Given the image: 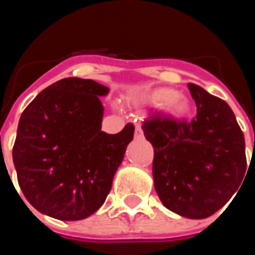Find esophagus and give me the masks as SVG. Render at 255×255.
I'll use <instances>...</instances> for the list:
<instances>
[{
  "mask_svg": "<svg viewBox=\"0 0 255 255\" xmlns=\"http://www.w3.org/2000/svg\"><path fill=\"white\" fill-rule=\"evenodd\" d=\"M135 137L136 139H141L143 137V129H141L139 124L135 127Z\"/></svg>",
  "mask_w": 255,
  "mask_h": 255,
  "instance_id": "34e87169",
  "label": "esophagus"
}]
</instances>
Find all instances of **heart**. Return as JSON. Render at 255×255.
Returning a JSON list of instances; mask_svg holds the SVG:
<instances>
[{
  "label": "heart",
  "mask_w": 255,
  "mask_h": 255,
  "mask_svg": "<svg viewBox=\"0 0 255 255\" xmlns=\"http://www.w3.org/2000/svg\"><path fill=\"white\" fill-rule=\"evenodd\" d=\"M152 100L156 103L163 104L164 110L174 116L185 115L190 107L189 100L172 88H163L156 91L152 95Z\"/></svg>",
  "instance_id": "1"
}]
</instances>
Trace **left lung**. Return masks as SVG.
<instances>
[{
    "instance_id": "obj_1",
    "label": "left lung",
    "mask_w": 255,
    "mask_h": 255,
    "mask_svg": "<svg viewBox=\"0 0 255 255\" xmlns=\"http://www.w3.org/2000/svg\"><path fill=\"white\" fill-rule=\"evenodd\" d=\"M188 87L197 106L193 119L157 114L141 128L155 152L152 173L163 205L201 220L221 209L244 184L245 137L229 104L200 86Z\"/></svg>"
}]
</instances>
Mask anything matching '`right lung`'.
<instances>
[{
    "mask_svg": "<svg viewBox=\"0 0 255 255\" xmlns=\"http://www.w3.org/2000/svg\"><path fill=\"white\" fill-rule=\"evenodd\" d=\"M108 91L92 79L66 78L22 112L13 163L19 188L38 212L78 221L106 201L135 132L132 124L115 135L102 131L99 96Z\"/></svg>",
    "mask_w": 255,
    "mask_h": 255,
    "instance_id": "add662e5",
    "label": "right lung"
}]
</instances>
